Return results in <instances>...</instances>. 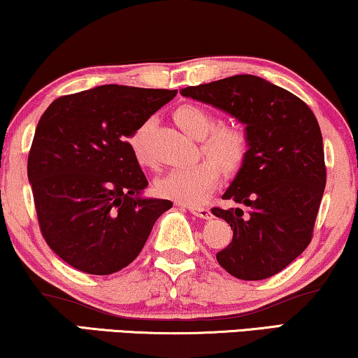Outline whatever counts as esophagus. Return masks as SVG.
Instances as JSON below:
<instances>
[{"mask_svg": "<svg viewBox=\"0 0 358 358\" xmlns=\"http://www.w3.org/2000/svg\"><path fill=\"white\" fill-rule=\"evenodd\" d=\"M188 210L192 211L194 216H198V218H203V220H210L211 216H213L211 211H210V208H206V206H194V205H189Z\"/></svg>", "mask_w": 358, "mask_h": 358, "instance_id": "esophagus-1", "label": "esophagus"}]
</instances>
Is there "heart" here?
Instances as JSON below:
<instances>
[{
  "instance_id": "b5f03b06",
  "label": "heart",
  "mask_w": 358,
  "mask_h": 358,
  "mask_svg": "<svg viewBox=\"0 0 358 358\" xmlns=\"http://www.w3.org/2000/svg\"><path fill=\"white\" fill-rule=\"evenodd\" d=\"M175 124L193 138H201V150L213 158H203L196 164L170 170L155 182V189L160 196L180 203H201L220 182L221 167L228 171L238 170L248 155V135L236 125H216L210 112L203 107H178L173 112ZM153 129V120L148 119L130 135L129 147L137 164L150 166L153 162L147 150V138ZM220 162L218 164L214 160Z\"/></svg>"
}]
</instances>
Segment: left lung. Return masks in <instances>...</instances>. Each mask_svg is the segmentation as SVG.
I'll use <instances>...</instances> for the list:
<instances>
[{"mask_svg":"<svg viewBox=\"0 0 358 358\" xmlns=\"http://www.w3.org/2000/svg\"><path fill=\"white\" fill-rule=\"evenodd\" d=\"M180 94L246 125L248 155L223 200L247 210H211L233 229L231 243L216 255L220 266L243 280L280 273L309 246L327 180L314 112L289 90L250 74L192 85Z\"/></svg>","mask_w":358,"mask_h":358,"instance_id":"8db88e82","label":"left lung"}]
</instances>
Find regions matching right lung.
Returning a JSON list of instances; mask_svg holds the SVG:
<instances>
[{
    "mask_svg": "<svg viewBox=\"0 0 358 358\" xmlns=\"http://www.w3.org/2000/svg\"><path fill=\"white\" fill-rule=\"evenodd\" d=\"M176 90L99 85L46 108L28 157L48 246L72 268L107 275L142 251L169 200L142 198L147 178L127 138Z\"/></svg>",
    "mask_w": 358,
    "mask_h": 358,
    "instance_id": "obj_1",
    "label": "right lung"
}]
</instances>
